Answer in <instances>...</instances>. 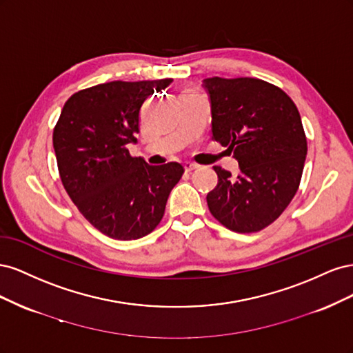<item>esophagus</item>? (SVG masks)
I'll return each instance as SVG.
<instances>
[{
  "label": "esophagus",
  "mask_w": 353,
  "mask_h": 353,
  "mask_svg": "<svg viewBox=\"0 0 353 353\" xmlns=\"http://www.w3.org/2000/svg\"><path fill=\"white\" fill-rule=\"evenodd\" d=\"M199 166L197 165H194V163H184V169H185V172H193L194 169H197Z\"/></svg>",
  "instance_id": "esophagus-1"
}]
</instances>
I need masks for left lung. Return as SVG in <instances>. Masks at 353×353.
<instances>
[{
	"label": "left lung",
	"mask_w": 353,
	"mask_h": 353,
	"mask_svg": "<svg viewBox=\"0 0 353 353\" xmlns=\"http://www.w3.org/2000/svg\"><path fill=\"white\" fill-rule=\"evenodd\" d=\"M210 99L213 140L232 153L240 174L213 166L218 184L208 194L215 219L236 232L268 227L290 205L307 153L296 104L275 85L256 78L203 81Z\"/></svg>",
	"instance_id": "obj_1"
}]
</instances>
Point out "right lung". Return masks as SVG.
<instances>
[{"instance_id": "right-lung-1", "label": "right lung", "mask_w": 353, "mask_h": 353, "mask_svg": "<svg viewBox=\"0 0 353 353\" xmlns=\"http://www.w3.org/2000/svg\"><path fill=\"white\" fill-rule=\"evenodd\" d=\"M170 82L113 81L81 90L63 105L52 132L63 187L83 218L110 239L150 234L184 174L176 162L152 166L126 147L137 143L145 99Z\"/></svg>"}]
</instances>
